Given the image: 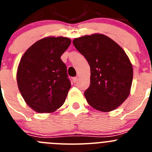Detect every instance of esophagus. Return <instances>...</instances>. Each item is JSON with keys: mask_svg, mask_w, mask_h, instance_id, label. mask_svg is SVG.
I'll return each mask as SVG.
<instances>
[{"mask_svg": "<svg viewBox=\"0 0 152 152\" xmlns=\"http://www.w3.org/2000/svg\"><path fill=\"white\" fill-rule=\"evenodd\" d=\"M72 80H73V81L74 82H76V81H77V77H73V78H72Z\"/></svg>", "mask_w": 152, "mask_h": 152, "instance_id": "obj_1", "label": "esophagus"}]
</instances>
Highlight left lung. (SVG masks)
Returning a JSON list of instances; mask_svg holds the SVG:
<instances>
[{
    "label": "left lung",
    "mask_w": 152,
    "mask_h": 152,
    "mask_svg": "<svg viewBox=\"0 0 152 152\" xmlns=\"http://www.w3.org/2000/svg\"><path fill=\"white\" fill-rule=\"evenodd\" d=\"M73 44L91 68V84L84 91L93 108L110 112L129 95L133 69L125 51L108 36L99 33L75 39Z\"/></svg>",
    "instance_id": "1"
}]
</instances>
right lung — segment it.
I'll return each instance as SVG.
<instances>
[{
	"label": "right lung",
	"mask_w": 152,
	"mask_h": 152,
	"mask_svg": "<svg viewBox=\"0 0 152 152\" xmlns=\"http://www.w3.org/2000/svg\"><path fill=\"white\" fill-rule=\"evenodd\" d=\"M70 44L66 37H46L31 45L21 58L17 85L26 104L36 112H54L66 99L71 82L61 56Z\"/></svg>",
	"instance_id": "right-lung-1"
}]
</instances>
